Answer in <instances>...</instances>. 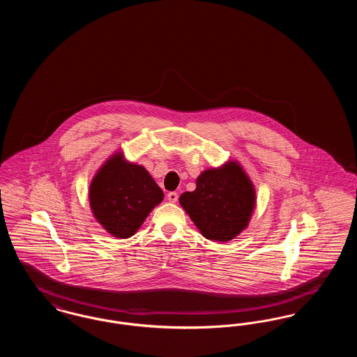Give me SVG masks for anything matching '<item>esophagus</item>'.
<instances>
[{
    "mask_svg": "<svg viewBox=\"0 0 357 357\" xmlns=\"http://www.w3.org/2000/svg\"><path fill=\"white\" fill-rule=\"evenodd\" d=\"M167 199H169V202H171V204H175V202L178 201V194H176L175 191L169 192V194H167Z\"/></svg>",
    "mask_w": 357,
    "mask_h": 357,
    "instance_id": "1",
    "label": "esophagus"
}]
</instances>
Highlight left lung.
I'll return each mask as SVG.
<instances>
[{
  "mask_svg": "<svg viewBox=\"0 0 357 357\" xmlns=\"http://www.w3.org/2000/svg\"><path fill=\"white\" fill-rule=\"evenodd\" d=\"M255 202V185L237 160L202 171L197 188L179 197L201 234L218 242L234 239L248 227Z\"/></svg>",
  "mask_w": 357,
  "mask_h": 357,
  "instance_id": "left-lung-1",
  "label": "left lung"
}]
</instances>
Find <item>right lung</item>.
Wrapping results in <instances>:
<instances>
[{
  "label": "right lung",
  "mask_w": 357,
  "mask_h": 357,
  "mask_svg": "<svg viewBox=\"0 0 357 357\" xmlns=\"http://www.w3.org/2000/svg\"><path fill=\"white\" fill-rule=\"evenodd\" d=\"M165 198L150 172L128 162L121 151L112 153L95 174L88 191L89 207L105 231L130 238Z\"/></svg>",
  "instance_id": "obj_1"
}]
</instances>
